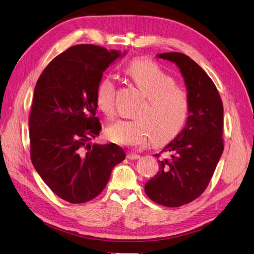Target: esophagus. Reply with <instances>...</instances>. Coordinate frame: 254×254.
Returning <instances> with one entry per match:
<instances>
[{
  "mask_svg": "<svg viewBox=\"0 0 254 254\" xmlns=\"http://www.w3.org/2000/svg\"><path fill=\"white\" fill-rule=\"evenodd\" d=\"M127 158L128 159V160H137V159L140 158V156L137 154H133V152H128V154L127 155Z\"/></svg>",
  "mask_w": 254,
  "mask_h": 254,
  "instance_id": "1",
  "label": "esophagus"
}]
</instances>
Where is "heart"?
<instances>
[{
  "instance_id": "heart-1",
  "label": "heart",
  "mask_w": 254,
  "mask_h": 254,
  "mask_svg": "<svg viewBox=\"0 0 254 254\" xmlns=\"http://www.w3.org/2000/svg\"><path fill=\"white\" fill-rule=\"evenodd\" d=\"M126 73L144 96L135 119L119 120L106 129L114 143L139 148L149 143L157 147L169 144L180 135L190 115V98L184 88L164 70L146 58L129 63ZM115 82L104 76L95 93L97 108L108 118L115 116Z\"/></svg>"
}]
</instances>
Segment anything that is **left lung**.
<instances>
[{"mask_svg": "<svg viewBox=\"0 0 254 254\" xmlns=\"http://www.w3.org/2000/svg\"><path fill=\"white\" fill-rule=\"evenodd\" d=\"M159 58L175 63L190 98V115L183 131L166 146L160 170L145 184L152 201L164 207H181L201 194L214 173L224 149L223 103L204 70L182 53H163Z\"/></svg>", "mask_w": 254, "mask_h": 254, "instance_id": "left-lung-1", "label": "left lung"}]
</instances>
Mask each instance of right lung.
I'll list each match as a JSON object with an SVG mask.
<instances>
[{
  "instance_id": "right-lung-1",
  "label": "right lung",
  "mask_w": 254,
  "mask_h": 254,
  "mask_svg": "<svg viewBox=\"0 0 254 254\" xmlns=\"http://www.w3.org/2000/svg\"><path fill=\"white\" fill-rule=\"evenodd\" d=\"M121 56L78 44L56 56L35 84L29 117L34 169L58 197L83 203L97 197L126 154L114 143L91 144L102 129L95 93L103 72Z\"/></svg>"
}]
</instances>
